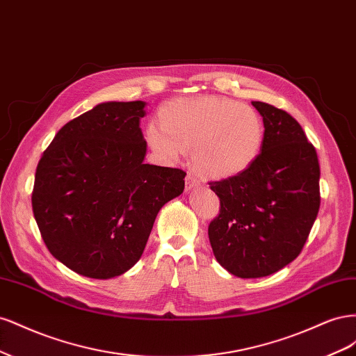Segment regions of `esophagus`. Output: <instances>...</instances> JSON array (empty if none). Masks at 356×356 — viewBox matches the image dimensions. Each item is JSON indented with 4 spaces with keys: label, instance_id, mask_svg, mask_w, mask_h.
Returning a JSON list of instances; mask_svg holds the SVG:
<instances>
[{
    "label": "esophagus",
    "instance_id": "obj_1",
    "mask_svg": "<svg viewBox=\"0 0 356 356\" xmlns=\"http://www.w3.org/2000/svg\"><path fill=\"white\" fill-rule=\"evenodd\" d=\"M200 186V182L197 179V177L195 174H188L187 178H186V190L190 191V190H195Z\"/></svg>",
    "mask_w": 356,
    "mask_h": 356
}]
</instances>
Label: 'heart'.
Listing matches in <instances>:
<instances>
[{"label": "heart", "instance_id": "1", "mask_svg": "<svg viewBox=\"0 0 356 356\" xmlns=\"http://www.w3.org/2000/svg\"><path fill=\"white\" fill-rule=\"evenodd\" d=\"M264 122L254 106L222 96L174 99L145 129V141L161 160L175 161L193 149L202 175L224 179L250 169L260 156Z\"/></svg>", "mask_w": 356, "mask_h": 356}]
</instances>
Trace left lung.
<instances>
[{"label": "left lung", "mask_w": 356, "mask_h": 356, "mask_svg": "<svg viewBox=\"0 0 356 356\" xmlns=\"http://www.w3.org/2000/svg\"><path fill=\"white\" fill-rule=\"evenodd\" d=\"M266 127L255 163L242 174L211 182L220 215L208 234L217 261L229 273L263 277L298 257L321 204L316 149L296 118L254 101Z\"/></svg>", "instance_id": "left-lung-1"}]
</instances>
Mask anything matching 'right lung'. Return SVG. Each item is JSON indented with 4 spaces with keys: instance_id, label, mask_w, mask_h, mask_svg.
Segmentation results:
<instances>
[{
    "instance_id": "add662e5",
    "label": "right lung",
    "mask_w": 356,
    "mask_h": 356,
    "mask_svg": "<svg viewBox=\"0 0 356 356\" xmlns=\"http://www.w3.org/2000/svg\"><path fill=\"white\" fill-rule=\"evenodd\" d=\"M144 101L102 102L68 122L38 161L32 211L47 250L72 272L111 279L141 258L186 172L144 163Z\"/></svg>"
}]
</instances>
